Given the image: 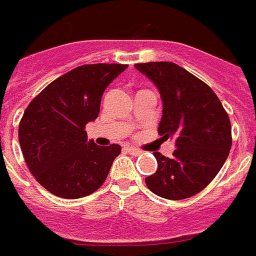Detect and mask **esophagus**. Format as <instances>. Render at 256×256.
Returning <instances> with one entry per match:
<instances>
[{
	"instance_id": "1",
	"label": "esophagus",
	"mask_w": 256,
	"mask_h": 256,
	"mask_svg": "<svg viewBox=\"0 0 256 256\" xmlns=\"http://www.w3.org/2000/svg\"><path fill=\"white\" fill-rule=\"evenodd\" d=\"M126 151H128L130 155H134V156H138L140 155V151L138 148H134V147H126Z\"/></svg>"
}]
</instances>
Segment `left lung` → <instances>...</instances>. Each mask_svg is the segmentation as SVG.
Returning a JSON list of instances; mask_svg holds the SVG:
<instances>
[{
    "mask_svg": "<svg viewBox=\"0 0 256 256\" xmlns=\"http://www.w3.org/2000/svg\"><path fill=\"white\" fill-rule=\"evenodd\" d=\"M160 93L163 116L158 132L175 138L172 158L155 152L158 170L146 178L152 193L182 200L216 178L232 148V126L216 93L204 81L170 62L135 64Z\"/></svg>",
    "mask_w": 256,
    "mask_h": 256,
    "instance_id": "1",
    "label": "left lung"
}]
</instances>
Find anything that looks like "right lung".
Here are the masks:
<instances>
[{
  "mask_svg": "<svg viewBox=\"0 0 256 256\" xmlns=\"http://www.w3.org/2000/svg\"><path fill=\"white\" fill-rule=\"evenodd\" d=\"M126 64H86L46 86L24 110L18 138L30 172L63 198L88 196L106 180L120 144L97 146L85 126L98 117L104 90Z\"/></svg>",
  "mask_w": 256,
  "mask_h": 256,
  "instance_id": "add662e5",
  "label": "right lung"
}]
</instances>
